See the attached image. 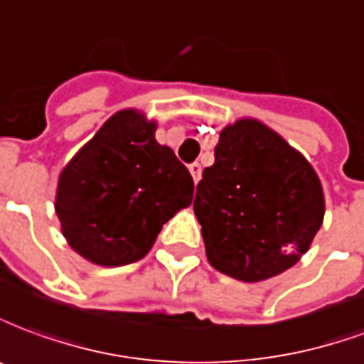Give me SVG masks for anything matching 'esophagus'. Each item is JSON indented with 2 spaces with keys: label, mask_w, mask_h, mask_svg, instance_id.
<instances>
[{
  "label": "esophagus",
  "mask_w": 364,
  "mask_h": 364,
  "mask_svg": "<svg viewBox=\"0 0 364 364\" xmlns=\"http://www.w3.org/2000/svg\"><path fill=\"white\" fill-rule=\"evenodd\" d=\"M190 174L194 178V182H200V178H202V164L200 162H192L190 164Z\"/></svg>",
  "instance_id": "34e87169"
}]
</instances>
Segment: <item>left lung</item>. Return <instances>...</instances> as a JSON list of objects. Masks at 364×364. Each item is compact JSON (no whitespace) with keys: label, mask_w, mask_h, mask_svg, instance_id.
Returning <instances> with one entry per match:
<instances>
[{"label":"left lung","mask_w":364,"mask_h":364,"mask_svg":"<svg viewBox=\"0 0 364 364\" xmlns=\"http://www.w3.org/2000/svg\"><path fill=\"white\" fill-rule=\"evenodd\" d=\"M194 213L211 267L260 282L294 267L310 249L326 202L310 162L260 121L239 119L219 133Z\"/></svg>","instance_id":"left-lung-1"}]
</instances>
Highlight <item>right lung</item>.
Returning <instances> with one entry per match:
<instances>
[{
	"label": "right lung",
	"instance_id": "right-lung-1",
	"mask_svg": "<svg viewBox=\"0 0 364 364\" xmlns=\"http://www.w3.org/2000/svg\"><path fill=\"white\" fill-rule=\"evenodd\" d=\"M154 131L143 113L117 112L60 172L54 210L63 235L94 264L143 259L162 225L192 203L194 180Z\"/></svg>",
	"mask_w": 364,
	"mask_h": 364
}]
</instances>
